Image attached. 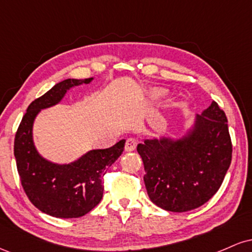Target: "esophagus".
<instances>
[{"mask_svg":"<svg viewBox=\"0 0 252 252\" xmlns=\"http://www.w3.org/2000/svg\"><path fill=\"white\" fill-rule=\"evenodd\" d=\"M136 146H137V140L134 137H129L126 142V152H132L136 149Z\"/></svg>","mask_w":252,"mask_h":252,"instance_id":"obj_1","label":"esophagus"}]
</instances>
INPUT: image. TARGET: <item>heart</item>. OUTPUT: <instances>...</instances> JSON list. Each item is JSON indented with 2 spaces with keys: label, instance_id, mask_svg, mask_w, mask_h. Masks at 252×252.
Listing matches in <instances>:
<instances>
[{
  "label": "heart",
  "instance_id": "1",
  "mask_svg": "<svg viewBox=\"0 0 252 252\" xmlns=\"http://www.w3.org/2000/svg\"><path fill=\"white\" fill-rule=\"evenodd\" d=\"M156 94H158V92H156Z\"/></svg>",
  "mask_w": 252,
  "mask_h": 252
}]
</instances>
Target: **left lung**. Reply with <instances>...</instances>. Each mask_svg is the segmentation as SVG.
<instances>
[{"mask_svg":"<svg viewBox=\"0 0 252 252\" xmlns=\"http://www.w3.org/2000/svg\"><path fill=\"white\" fill-rule=\"evenodd\" d=\"M147 193L170 212L200 207L216 194L232 158L227 118L216 102L179 137L162 135L137 144Z\"/></svg>","mask_w":252,"mask_h":252,"instance_id":"obj_1","label":"left lung"}]
</instances>
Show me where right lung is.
Returning a JSON list of instances; mask_svg holds the SVG:
<instances>
[{
	"instance_id": "obj_1",
	"label": "right lung",
	"mask_w": 252,
	"mask_h": 252,
	"mask_svg": "<svg viewBox=\"0 0 252 252\" xmlns=\"http://www.w3.org/2000/svg\"><path fill=\"white\" fill-rule=\"evenodd\" d=\"M92 80L56 84L31 103L15 135L14 155L26 194L36 209L56 218H79L96 207L103 196V176L124 150L126 140H121L110 148L89 150L70 163H57L43 158L34 144L33 126L40 111L59 104L68 90Z\"/></svg>"
}]
</instances>
